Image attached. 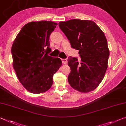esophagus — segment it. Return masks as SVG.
I'll return each instance as SVG.
<instances>
[{
	"instance_id": "34e87169",
	"label": "esophagus",
	"mask_w": 126,
	"mask_h": 126,
	"mask_svg": "<svg viewBox=\"0 0 126 126\" xmlns=\"http://www.w3.org/2000/svg\"><path fill=\"white\" fill-rule=\"evenodd\" d=\"M62 62L63 64H67V59H62Z\"/></svg>"
}]
</instances>
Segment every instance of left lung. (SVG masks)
I'll use <instances>...</instances> for the list:
<instances>
[{
    "label": "left lung",
    "mask_w": 126,
    "mask_h": 126,
    "mask_svg": "<svg viewBox=\"0 0 126 126\" xmlns=\"http://www.w3.org/2000/svg\"><path fill=\"white\" fill-rule=\"evenodd\" d=\"M58 25L71 47L79 50L81 59L79 63L76 57L68 58L71 70L69 83L82 93L94 90L102 81L108 67L109 51L104 33L91 20L74 19Z\"/></svg>",
    "instance_id": "obj_1"
}]
</instances>
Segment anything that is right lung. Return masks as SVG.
I'll use <instances>...</instances> for the list:
<instances>
[{"instance_id":"obj_1","label":"right lung","mask_w":126,"mask_h":126,"mask_svg":"<svg viewBox=\"0 0 126 126\" xmlns=\"http://www.w3.org/2000/svg\"><path fill=\"white\" fill-rule=\"evenodd\" d=\"M57 23L31 22L24 26L16 37L11 49L13 67L23 87L32 93L48 90L53 75L62 65L59 58L49 56V37Z\"/></svg>"}]
</instances>
